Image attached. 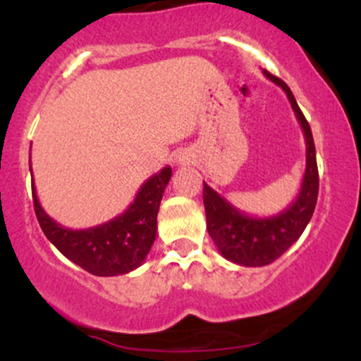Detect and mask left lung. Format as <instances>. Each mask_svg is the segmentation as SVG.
<instances>
[{
  "label": "left lung",
  "mask_w": 361,
  "mask_h": 361,
  "mask_svg": "<svg viewBox=\"0 0 361 361\" xmlns=\"http://www.w3.org/2000/svg\"><path fill=\"white\" fill-rule=\"evenodd\" d=\"M264 75L281 87L292 104L295 116L302 127L305 140V173L295 201L281 213L272 216H251L221 197L216 190L204 183V207H206L207 232L221 257L245 267H262L281 257L300 238L307 227L316 201H318V164L311 127L298 108L290 87L278 76L264 69Z\"/></svg>",
  "instance_id": "left-lung-1"
}]
</instances>
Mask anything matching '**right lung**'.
<instances>
[{
	"label": "right lung",
	"mask_w": 361,
	"mask_h": 361,
	"mask_svg": "<svg viewBox=\"0 0 361 361\" xmlns=\"http://www.w3.org/2000/svg\"><path fill=\"white\" fill-rule=\"evenodd\" d=\"M169 166L148 178L126 211L106 224L73 228L57 224L42 207L32 183L35 213L43 234L73 264L94 276H120L134 271L150 253L157 235V213L171 180Z\"/></svg>",
	"instance_id": "1"
}]
</instances>
